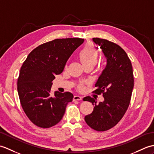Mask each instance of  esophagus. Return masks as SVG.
<instances>
[{"label": "esophagus", "instance_id": "1", "mask_svg": "<svg viewBox=\"0 0 154 154\" xmlns=\"http://www.w3.org/2000/svg\"><path fill=\"white\" fill-rule=\"evenodd\" d=\"M82 98H83V97H82V96H79V95H75V96H74V97H73V101L81 100Z\"/></svg>", "mask_w": 154, "mask_h": 154}]
</instances>
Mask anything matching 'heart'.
I'll return each instance as SVG.
<instances>
[{
  "label": "heart",
  "instance_id": "b5f03b06",
  "mask_svg": "<svg viewBox=\"0 0 154 154\" xmlns=\"http://www.w3.org/2000/svg\"><path fill=\"white\" fill-rule=\"evenodd\" d=\"M99 52L96 46L91 43L86 44L78 54V58L83 64V67L87 66H94L98 61ZM79 88L83 89L84 88L83 85H80Z\"/></svg>",
  "mask_w": 154,
  "mask_h": 154
}]
</instances>
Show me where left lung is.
I'll use <instances>...</instances> for the list:
<instances>
[{"mask_svg": "<svg viewBox=\"0 0 154 154\" xmlns=\"http://www.w3.org/2000/svg\"><path fill=\"white\" fill-rule=\"evenodd\" d=\"M107 58V66L95 84L92 93L102 94L104 100L96 104L91 96L83 98L94 105V109L85 117L88 125L97 131H106L119 122L130 104L134 87L131 62L120 46L106 39L93 38Z\"/></svg>", "mask_w": 154, "mask_h": 154, "instance_id": "left-lung-1", "label": "left lung"}]
</instances>
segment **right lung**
<instances>
[{"label": "right lung", "instance_id": "right-lung-1", "mask_svg": "<svg viewBox=\"0 0 154 154\" xmlns=\"http://www.w3.org/2000/svg\"><path fill=\"white\" fill-rule=\"evenodd\" d=\"M84 38H57L38 46L21 67L17 88L21 107L27 117L41 128L54 126L62 119L67 103L73 100L69 92L51 94L55 75L62 73L71 54Z\"/></svg>", "mask_w": 154, "mask_h": 154}]
</instances>
